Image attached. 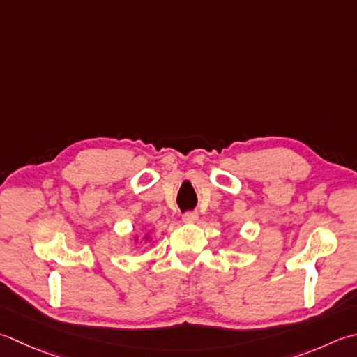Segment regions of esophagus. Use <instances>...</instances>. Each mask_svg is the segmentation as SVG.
<instances>
[{
  "label": "esophagus",
  "instance_id": "1",
  "mask_svg": "<svg viewBox=\"0 0 357 357\" xmlns=\"http://www.w3.org/2000/svg\"><path fill=\"white\" fill-rule=\"evenodd\" d=\"M183 221L188 222V225H193V222L198 221V213L197 212H187L183 215Z\"/></svg>",
  "mask_w": 357,
  "mask_h": 357
}]
</instances>
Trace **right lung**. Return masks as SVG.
Returning <instances> with one entry per match:
<instances>
[{"mask_svg": "<svg viewBox=\"0 0 357 357\" xmlns=\"http://www.w3.org/2000/svg\"><path fill=\"white\" fill-rule=\"evenodd\" d=\"M132 240H135V243H137V241H139V236H137V235H135V236H132ZM142 240H144L145 243H150V244H153V238H151V235H150V234H145V235L142 236Z\"/></svg>", "mask_w": 357, "mask_h": 357, "instance_id": "add662e5", "label": "right lung"}]
</instances>
